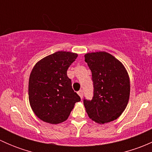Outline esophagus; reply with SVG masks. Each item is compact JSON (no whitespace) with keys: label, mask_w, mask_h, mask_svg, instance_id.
<instances>
[{"label":"esophagus","mask_w":152,"mask_h":152,"mask_svg":"<svg viewBox=\"0 0 152 152\" xmlns=\"http://www.w3.org/2000/svg\"><path fill=\"white\" fill-rule=\"evenodd\" d=\"M78 94L79 95V96L81 97V99H82V97H83V90H79V91L78 92Z\"/></svg>","instance_id":"1"}]
</instances>
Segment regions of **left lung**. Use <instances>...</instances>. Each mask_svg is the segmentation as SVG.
<instances>
[{
  "label": "left lung",
  "mask_w": 152,
  "mask_h": 152,
  "mask_svg": "<svg viewBox=\"0 0 152 152\" xmlns=\"http://www.w3.org/2000/svg\"><path fill=\"white\" fill-rule=\"evenodd\" d=\"M85 62L92 72L93 96L84 99L90 118L99 124L117 119L126 107L129 99L128 73L121 62L107 52L88 53Z\"/></svg>",
  "instance_id": "obj_1"
}]
</instances>
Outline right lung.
<instances>
[{
    "instance_id": "add662e5",
    "label": "right lung",
    "mask_w": 152,
    "mask_h": 152,
    "mask_svg": "<svg viewBox=\"0 0 152 152\" xmlns=\"http://www.w3.org/2000/svg\"><path fill=\"white\" fill-rule=\"evenodd\" d=\"M77 53L57 51L43 58L31 70L28 99L37 116L47 123L56 124L67 119L75 103L81 101L72 88L67 70Z\"/></svg>"
}]
</instances>
